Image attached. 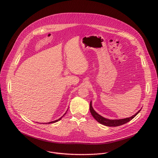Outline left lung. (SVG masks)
<instances>
[{
	"label": "left lung",
	"mask_w": 158,
	"mask_h": 158,
	"mask_svg": "<svg viewBox=\"0 0 158 158\" xmlns=\"http://www.w3.org/2000/svg\"><path fill=\"white\" fill-rule=\"evenodd\" d=\"M141 109L140 110H139V111H138L136 114L129 118H124V119H109L102 117V116H101L100 114L97 113L92 106V101H91V102H90V111H91V113L92 116H93V118L100 124H103L106 126H109V127L110 126H111V127L119 126L129 122L131 120H132L135 116H136L139 113V112L141 111Z\"/></svg>",
	"instance_id": "left-lung-1"
}]
</instances>
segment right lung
Returning a JSON list of instances; mask_svg holds the SVG:
<instances>
[{"mask_svg": "<svg viewBox=\"0 0 158 158\" xmlns=\"http://www.w3.org/2000/svg\"><path fill=\"white\" fill-rule=\"evenodd\" d=\"M67 111L65 112V113L62 116V117H60L59 119H57V120H56V121H52V122H50V123H44V124H51V123H56V122H57V121H60L61 119H62V118L66 114V112H67Z\"/></svg>", "mask_w": 158, "mask_h": 158, "instance_id": "right-lung-1", "label": "right lung"}]
</instances>
